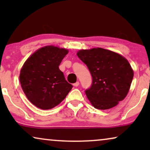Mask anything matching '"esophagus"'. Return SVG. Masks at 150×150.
Returning <instances> with one entry per match:
<instances>
[{"label": "esophagus", "mask_w": 150, "mask_h": 150, "mask_svg": "<svg viewBox=\"0 0 150 150\" xmlns=\"http://www.w3.org/2000/svg\"><path fill=\"white\" fill-rule=\"evenodd\" d=\"M79 82H76V83H75L74 84V87H78V86L79 85Z\"/></svg>", "instance_id": "esophagus-1"}]
</instances>
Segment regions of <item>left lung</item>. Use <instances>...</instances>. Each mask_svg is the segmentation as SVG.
I'll return each instance as SVG.
<instances>
[{"label": "left lung", "mask_w": 150, "mask_h": 150, "mask_svg": "<svg viewBox=\"0 0 150 150\" xmlns=\"http://www.w3.org/2000/svg\"><path fill=\"white\" fill-rule=\"evenodd\" d=\"M77 55L91 74V86L85 91L94 107L109 109L126 98L134 76L127 59L101 48L79 50Z\"/></svg>", "instance_id": "1"}]
</instances>
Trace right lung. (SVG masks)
<instances>
[{
    "mask_svg": "<svg viewBox=\"0 0 150 150\" xmlns=\"http://www.w3.org/2000/svg\"><path fill=\"white\" fill-rule=\"evenodd\" d=\"M68 50L47 46L35 52L24 63L20 74L26 98L39 108H54L65 99L73 86L59 68Z\"/></svg>",
    "mask_w": 150,
    "mask_h": 150,
    "instance_id": "1",
    "label": "right lung"
}]
</instances>
